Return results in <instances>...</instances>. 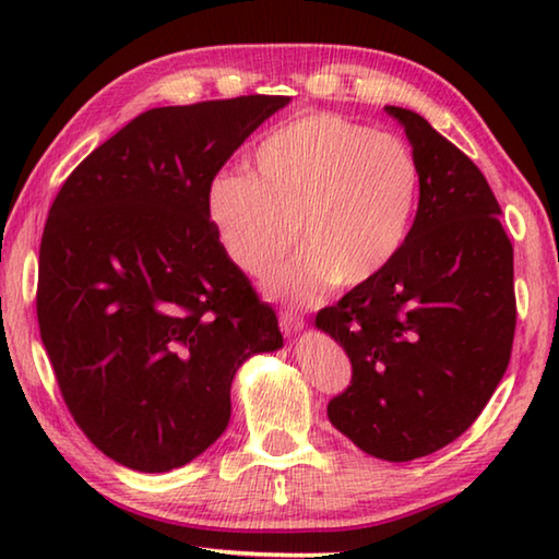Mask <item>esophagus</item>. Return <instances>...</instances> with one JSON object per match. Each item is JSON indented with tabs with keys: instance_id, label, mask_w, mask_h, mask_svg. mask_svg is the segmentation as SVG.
Listing matches in <instances>:
<instances>
[{
	"instance_id": "34e87169",
	"label": "esophagus",
	"mask_w": 559,
	"mask_h": 559,
	"mask_svg": "<svg viewBox=\"0 0 559 559\" xmlns=\"http://www.w3.org/2000/svg\"><path fill=\"white\" fill-rule=\"evenodd\" d=\"M278 323H281L283 335H293V333H298L302 325H306V318L296 313V310H281Z\"/></svg>"
}]
</instances>
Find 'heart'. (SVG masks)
<instances>
[{
  "instance_id": "b5f03b06",
  "label": "heart",
  "mask_w": 559,
  "mask_h": 559,
  "mask_svg": "<svg viewBox=\"0 0 559 559\" xmlns=\"http://www.w3.org/2000/svg\"><path fill=\"white\" fill-rule=\"evenodd\" d=\"M419 182L402 138L302 112L263 138L249 177L214 179L210 216L229 259L259 278L288 257L298 234L306 253L269 290L313 302L333 283L362 286L390 266L409 239Z\"/></svg>"
}]
</instances>
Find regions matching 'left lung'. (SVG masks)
Listing matches in <instances>:
<instances>
[{"label": "left lung", "instance_id": "8db88e82", "mask_svg": "<svg viewBox=\"0 0 559 559\" xmlns=\"http://www.w3.org/2000/svg\"><path fill=\"white\" fill-rule=\"evenodd\" d=\"M384 110L404 126L421 175L409 239L316 325L353 365L328 404L333 427L370 456L412 461L459 439L503 380L518 318L513 243L468 155L419 112Z\"/></svg>", "mask_w": 559, "mask_h": 559}]
</instances>
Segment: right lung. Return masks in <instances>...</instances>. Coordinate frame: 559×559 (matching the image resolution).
Listing matches in <instances>:
<instances>
[{
  "label": "right lung",
  "mask_w": 559,
  "mask_h": 559,
  "mask_svg": "<svg viewBox=\"0 0 559 559\" xmlns=\"http://www.w3.org/2000/svg\"><path fill=\"white\" fill-rule=\"evenodd\" d=\"M288 96L153 108L83 159L49 210L36 318L66 406L96 449L163 473L222 437L231 380L283 345L224 251L210 189Z\"/></svg>",
  "instance_id": "add662e5"
}]
</instances>
